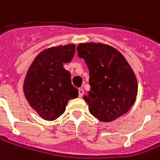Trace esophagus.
Returning a JSON list of instances; mask_svg holds the SVG:
<instances>
[{"instance_id":"1","label":"esophagus","mask_w":160,"mask_h":160,"mask_svg":"<svg viewBox=\"0 0 160 160\" xmlns=\"http://www.w3.org/2000/svg\"><path fill=\"white\" fill-rule=\"evenodd\" d=\"M84 94L83 88H79V97H82Z\"/></svg>"}]
</instances>
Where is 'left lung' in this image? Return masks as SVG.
Returning <instances> with one entry per match:
<instances>
[{
  "label": "left lung",
  "mask_w": 160,
  "mask_h": 160,
  "mask_svg": "<svg viewBox=\"0 0 160 160\" xmlns=\"http://www.w3.org/2000/svg\"><path fill=\"white\" fill-rule=\"evenodd\" d=\"M77 51L89 69L91 88L83 98L91 114L109 122L127 113L136 99L138 84L125 57L101 43H82Z\"/></svg>",
  "instance_id": "left-lung-1"
}]
</instances>
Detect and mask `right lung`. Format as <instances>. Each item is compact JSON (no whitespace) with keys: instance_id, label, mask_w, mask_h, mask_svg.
<instances>
[{"instance_id":"obj_1","label":"right lung","mask_w":160,"mask_h":160,"mask_svg":"<svg viewBox=\"0 0 160 160\" xmlns=\"http://www.w3.org/2000/svg\"><path fill=\"white\" fill-rule=\"evenodd\" d=\"M75 45L53 47L34 59L26 75L23 90L30 106L41 118L54 120L66 110L69 99L79 91L71 83L70 72L63 68L72 61Z\"/></svg>"}]
</instances>
